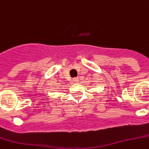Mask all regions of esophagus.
<instances>
[{"instance_id":"obj_1","label":"esophagus","mask_w":149,"mask_h":149,"mask_svg":"<svg viewBox=\"0 0 149 149\" xmlns=\"http://www.w3.org/2000/svg\"><path fill=\"white\" fill-rule=\"evenodd\" d=\"M79 80V78H74V79H73V81H74V82H78Z\"/></svg>"}]
</instances>
